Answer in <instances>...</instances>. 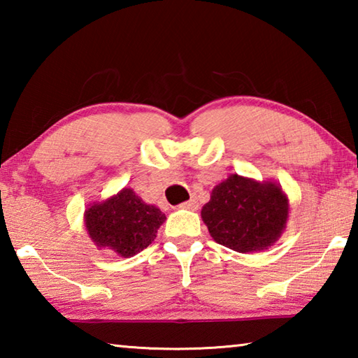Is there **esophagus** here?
Here are the masks:
<instances>
[{
	"label": "esophagus",
	"mask_w": 358,
	"mask_h": 358,
	"mask_svg": "<svg viewBox=\"0 0 358 358\" xmlns=\"http://www.w3.org/2000/svg\"><path fill=\"white\" fill-rule=\"evenodd\" d=\"M180 208H186V210H197L199 208V202L196 199H191V201L183 202L180 205Z\"/></svg>",
	"instance_id": "obj_1"
}]
</instances>
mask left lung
<instances>
[{"mask_svg":"<svg viewBox=\"0 0 358 358\" xmlns=\"http://www.w3.org/2000/svg\"><path fill=\"white\" fill-rule=\"evenodd\" d=\"M201 215L216 243L252 252L266 250L280 237L289 203L278 185L257 183L234 173L215 187Z\"/></svg>","mask_w":358,"mask_h":358,"instance_id":"left-lung-1","label":"left lung"}]
</instances>
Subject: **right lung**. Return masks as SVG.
<instances>
[{"label":"right lung","mask_w":358,"mask_h":358,"mask_svg":"<svg viewBox=\"0 0 358 358\" xmlns=\"http://www.w3.org/2000/svg\"><path fill=\"white\" fill-rule=\"evenodd\" d=\"M164 220L159 208L142 202L129 187L85 211V226L96 246L108 248L123 257L143 251Z\"/></svg>","instance_id":"add662e5"}]
</instances>
